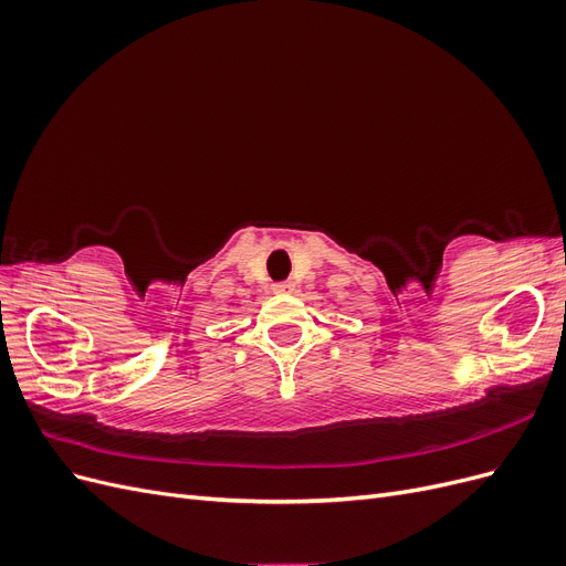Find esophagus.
I'll list each match as a JSON object with an SVG mask.
<instances>
[{
	"instance_id": "34e87169",
	"label": "esophagus",
	"mask_w": 566,
	"mask_h": 566,
	"mask_svg": "<svg viewBox=\"0 0 566 566\" xmlns=\"http://www.w3.org/2000/svg\"><path fill=\"white\" fill-rule=\"evenodd\" d=\"M293 287H295L293 281H281L273 285V293H293Z\"/></svg>"
}]
</instances>
